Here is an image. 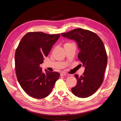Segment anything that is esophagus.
Masks as SVG:
<instances>
[{
  "mask_svg": "<svg viewBox=\"0 0 121 121\" xmlns=\"http://www.w3.org/2000/svg\"><path fill=\"white\" fill-rule=\"evenodd\" d=\"M60 75H61V76H65L69 75V74H68L66 73H65V72H62V73H61Z\"/></svg>",
  "mask_w": 121,
  "mask_h": 121,
  "instance_id": "obj_1",
  "label": "esophagus"
}]
</instances>
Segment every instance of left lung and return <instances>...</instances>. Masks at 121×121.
Here are the masks:
<instances>
[{"mask_svg": "<svg viewBox=\"0 0 121 121\" xmlns=\"http://www.w3.org/2000/svg\"><path fill=\"white\" fill-rule=\"evenodd\" d=\"M61 35L77 42L80 49L78 59L85 67L82 76L74 75L77 83L72 88V93L80 98L89 97L97 91L104 79L107 63L104 43L95 33L82 28H76Z\"/></svg>", "mask_w": 121, "mask_h": 121, "instance_id": "obj_1", "label": "left lung"}]
</instances>
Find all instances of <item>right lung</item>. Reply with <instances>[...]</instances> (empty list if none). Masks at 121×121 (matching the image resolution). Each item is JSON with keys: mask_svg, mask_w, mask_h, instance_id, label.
I'll return each instance as SVG.
<instances>
[{"mask_svg": "<svg viewBox=\"0 0 121 121\" xmlns=\"http://www.w3.org/2000/svg\"><path fill=\"white\" fill-rule=\"evenodd\" d=\"M60 34L28 32L24 35L15 54V71L21 87L30 97L45 98L51 93L60 77L58 72H42L39 65L47 56Z\"/></svg>", "mask_w": 121, "mask_h": 121, "instance_id": "obj_1", "label": "right lung"}]
</instances>
